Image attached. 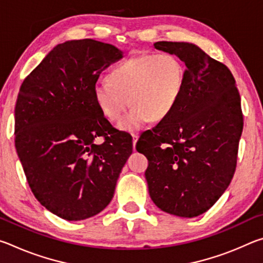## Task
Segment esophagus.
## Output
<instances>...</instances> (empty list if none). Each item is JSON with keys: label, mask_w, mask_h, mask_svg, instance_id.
<instances>
[{"label": "esophagus", "mask_w": 263, "mask_h": 263, "mask_svg": "<svg viewBox=\"0 0 263 263\" xmlns=\"http://www.w3.org/2000/svg\"><path fill=\"white\" fill-rule=\"evenodd\" d=\"M138 138H139V135L138 133H132V144H133V149L136 147V144L138 141Z\"/></svg>", "instance_id": "esophagus-1"}]
</instances>
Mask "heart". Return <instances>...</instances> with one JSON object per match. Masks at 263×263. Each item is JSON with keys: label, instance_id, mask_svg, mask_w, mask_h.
I'll use <instances>...</instances> for the list:
<instances>
[{"label": "heart", "instance_id": "heart-1", "mask_svg": "<svg viewBox=\"0 0 263 263\" xmlns=\"http://www.w3.org/2000/svg\"><path fill=\"white\" fill-rule=\"evenodd\" d=\"M185 72L179 58L172 53L144 54L126 59L110 70L108 80H99L94 97L102 114L117 122L118 128L136 132L151 118L160 121L172 112L184 87Z\"/></svg>", "mask_w": 263, "mask_h": 263}]
</instances>
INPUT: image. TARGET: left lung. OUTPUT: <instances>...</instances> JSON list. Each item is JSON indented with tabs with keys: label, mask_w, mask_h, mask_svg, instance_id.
<instances>
[{
	"label": "left lung",
	"mask_w": 263,
	"mask_h": 263,
	"mask_svg": "<svg viewBox=\"0 0 263 263\" xmlns=\"http://www.w3.org/2000/svg\"><path fill=\"white\" fill-rule=\"evenodd\" d=\"M185 65L184 87L167 117L137 142L155 205L194 218L206 212L232 180L243 119L235 80L224 64L191 43L157 42Z\"/></svg>",
	"instance_id": "obj_1"
}]
</instances>
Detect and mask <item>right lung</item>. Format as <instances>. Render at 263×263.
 Wrapping results in <instances>:
<instances>
[{
	"label": "right lung",
	"mask_w": 263,
	"mask_h": 263,
	"mask_svg": "<svg viewBox=\"0 0 263 263\" xmlns=\"http://www.w3.org/2000/svg\"><path fill=\"white\" fill-rule=\"evenodd\" d=\"M123 58L110 44L81 39L57 45L22 83L15 108V146L34 197L69 221L111 202L132 153L126 133L102 114L94 86ZM97 136L105 142L95 144Z\"/></svg>",
	"instance_id": "right-lung-1"
}]
</instances>
